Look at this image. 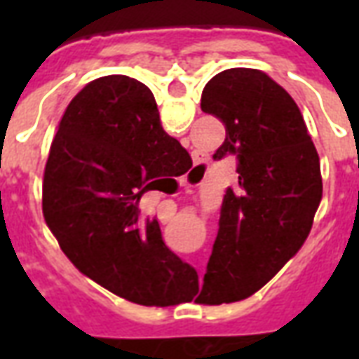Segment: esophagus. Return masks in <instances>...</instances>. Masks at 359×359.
<instances>
[{
  "instance_id": "esophagus-1",
  "label": "esophagus",
  "mask_w": 359,
  "mask_h": 359,
  "mask_svg": "<svg viewBox=\"0 0 359 359\" xmlns=\"http://www.w3.org/2000/svg\"><path fill=\"white\" fill-rule=\"evenodd\" d=\"M194 157L198 159V163H196V165H198V167H196V171H198V169H200V163H202V157L198 156V154H194Z\"/></svg>"
}]
</instances>
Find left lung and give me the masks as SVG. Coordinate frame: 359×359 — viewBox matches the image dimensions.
Returning <instances> with one entry per match:
<instances>
[{"label": "left lung", "mask_w": 359, "mask_h": 359, "mask_svg": "<svg viewBox=\"0 0 359 359\" xmlns=\"http://www.w3.org/2000/svg\"><path fill=\"white\" fill-rule=\"evenodd\" d=\"M202 111L225 125L213 157H238V187L226 190L196 302L229 304L259 290L302 248L323 194L321 167L302 111L264 71L215 74Z\"/></svg>", "instance_id": "8db88e82"}]
</instances>
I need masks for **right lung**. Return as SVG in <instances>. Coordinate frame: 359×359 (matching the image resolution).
Wrapping results in <instances>:
<instances>
[{
	"label": "right lung",
	"instance_id": "1",
	"mask_svg": "<svg viewBox=\"0 0 359 359\" xmlns=\"http://www.w3.org/2000/svg\"><path fill=\"white\" fill-rule=\"evenodd\" d=\"M190 167L146 84L125 74L95 79L67 105L51 142L43 219L74 267L109 292L140 306L188 302L194 267L165 246L140 198Z\"/></svg>",
	"mask_w": 359,
	"mask_h": 359
}]
</instances>
